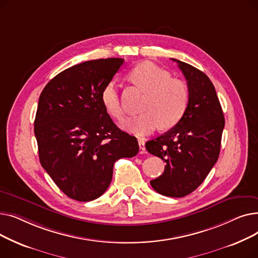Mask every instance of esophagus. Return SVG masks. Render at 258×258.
<instances>
[{
    "mask_svg": "<svg viewBox=\"0 0 258 258\" xmlns=\"http://www.w3.org/2000/svg\"><path fill=\"white\" fill-rule=\"evenodd\" d=\"M138 143H139V153H140V154H145V153H146V150H145V142H144L142 139H139V140H138Z\"/></svg>",
    "mask_w": 258,
    "mask_h": 258,
    "instance_id": "esophagus-1",
    "label": "esophagus"
}]
</instances>
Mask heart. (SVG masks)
I'll use <instances>...</instances> for the list:
<instances>
[{
	"instance_id": "heart-1",
	"label": "heart",
	"mask_w": 258,
	"mask_h": 258,
	"mask_svg": "<svg viewBox=\"0 0 258 258\" xmlns=\"http://www.w3.org/2000/svg\"><path fill=\"white\" fill-rule=\"evenodd\" d=\"M131 79L147 92L140 115L131 117L122 122V127L137 136H146L159 126L170 128L184 116L188 102L189 91L184 81L171 78L168 71L153 62L144 61L130 72ZM100 99L105 111L112 117H123V107L114 80L103 87Z\"/></svg>"
}]
</instances>
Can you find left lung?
<instances>
[{"label": "left lung", "mask_w": 258, "mask_h": 258, "mask_svg": "<svg viewBox=\"0 0 258 258\" xmlns=\"http://www.w3.org/2000/svg\"><path fill=\"white\" fill-rule=\"evenodd\" d=\"M171 59L187 80V110L177 124L147 141L145 147L166 163L163 174L151 181L152 187L160 195L183 198L196 190L218 161L225 118L209 77L190 64Z\"/></svg>", "instance_id": "1"}]
</instances>
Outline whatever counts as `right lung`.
I'll return each instance as SVG.
<instances>
[{
	"mask_svg": "<svg viewBox=\"0 0 258 258\" xmlns=\"http://www.w3.org/2000/svg\"><path fill=\"white\" fill-rule=\"evenodd\" d=\"M123 58L75 64L52 78L40 93L34 134L40 164L69 198L89 202L110 186L114 163L139 152L136 137L121 131L100 94Z\"/></svg>",
	"mask_w": 258,
	"mask_h": 258,
	"instance_id": "add662e5",
	"label": "right lung"
}]
</instances>
